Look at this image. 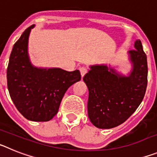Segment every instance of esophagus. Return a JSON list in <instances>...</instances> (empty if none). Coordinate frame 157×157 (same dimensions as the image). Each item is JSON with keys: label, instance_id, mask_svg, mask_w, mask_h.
<instances>
[{"label": "esophagus", "instance_id": "1", "mask_svg": "<svg viewBox=\"0 0 157 157\" xmlns=\"http://www.w3.org/2000/svg\"><path fill=\"white\" fill-rule=\"evenodd\" d=\"M79 71L80 72H81V75L82 76H84V75L86 74L87 72V68L86 67H79Z\"/></svg>", "mask_w": 157, "mask_h": 157}]
</instances>
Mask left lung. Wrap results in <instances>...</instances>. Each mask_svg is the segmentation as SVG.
I'll return each instance as SVG.
<instances>
[{
  "instance_id": "left-lung-1",
  "label": "left lung",
  "mask_w": 157,
  "mask_h": 157,
  "mask_svg": "<svg viewBox=\"0 0 157 157\" xmlns=\"http://www.w3.org/2000/svg\"><path fill=\"white\" fill-rule=\"evenodd\" d=\"M134 47L129 52L133 71L128 77L103 65L92 66L83 77L89 90V118L98 128H113L124 123L143 100L148 82L147 56L139 39Z\"/></svg>"
}]
</instances>
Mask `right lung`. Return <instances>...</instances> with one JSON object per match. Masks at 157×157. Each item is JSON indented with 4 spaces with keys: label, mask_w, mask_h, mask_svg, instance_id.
<instances>
[{
    "label": "right lung",
    "mask_w": 157,
    "mask_h": 157,
    "mask_svg": "<svg viewBox=\"0 0 157 157\" xmlns=\"http://www.w3.org/2000/svg\"><path fill=\"white\" fill-rule=\"evenodd\" d=\"M32 25L14 44L7 68L8 92L20 113L31 121L52 120L59 110L67 90L81 80L78 70L34 67L27 54V42Z\"/></svg>",
    "instance_id": "right-lung-1"
}]
</instances>
